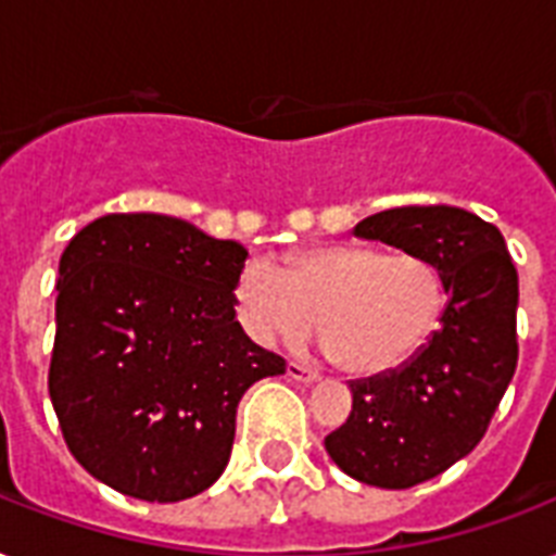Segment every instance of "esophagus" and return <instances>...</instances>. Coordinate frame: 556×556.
<instances>
[{
  "label": "esophagus",
  "mask_w": 556,
  "mask_h": 556,
  "mask_svg": "<svg viewBox=\"0 0 556 556\" xmlns=\"http://www.w3.org/2000/svg\"><path fill=\"white\" fill-rule=\"evenodd\" d=\"M288 378L303 380V383H312V380L320 378V371H317V366H308V364H300V361H291V364H288Z\"/></svg>",
  "instance_id": "34e87169"
}]
</instances>
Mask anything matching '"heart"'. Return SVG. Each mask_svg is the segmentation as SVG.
<instances>
[{
    "label": "heart",
    "mask_w": 556,
    "mask_h": 556,
    "mask_svg": "<svg viewBox=\"0 0 556 556\" xmlns=\"http://www.w3.org/2000/svg\"><path fill=\"white\" fill-rule=\"evenodd\" d=\"M233 296L242 329L262 346H300L320 323L343 369L380 375L404 366L430 340L444 282L421 253L340 242L303 248L282 268L248 262Z\"/></svg>",
    "instance_id": "obj_1"
}]
</instances>
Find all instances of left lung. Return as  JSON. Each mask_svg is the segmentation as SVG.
I'll return each instance as SVG.
<instances>
[{
  "mask_svg": "<svg viewBox=\"0 0 556 556\" xmlns=\"http://www.w3.org/2000/svg\"><path fill=\"white\" fill-rule=\"evenodd\" d=\"M439 268L441 326L404 366L349 380L352 413L326 435L352 479L404 491L444 473L484 439L517 369L519 277L500 227L447 204L395 207L355 227Z\"/></svg>",
  "mask_w": 556,
  "mask_h": 556,
  "instance_id": "left-lung-1",
  "label": "left lung"
}]
</instances>
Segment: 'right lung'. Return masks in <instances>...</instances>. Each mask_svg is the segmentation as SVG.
I'll return each instance as SVG.
<instances>
[{
  "instance_id": "add662e5",
  "label": "right lung",
  "mask_w": 556,
  "mask_h": 556,
  "mask_svg": "<svg viewBox=\"0 0 556 556\" xmlns=\"http://www.w3.org/2000/svg\"><path fill=\"white\" fill-rule=\"evenodd\" d=\"M248 251L159 213H109L60 256L48 392L72 456L109 488L181 502L227 467L236 406L286 357L236 323Z\"/></svg>"
}]
</instances>
